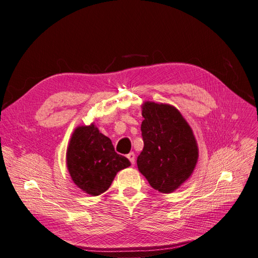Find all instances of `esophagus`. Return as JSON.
Segmentation results:
<instances>
[{"mask_svg":"<svg viewBox=\"0 0 258 258\" xmlns=\"http://www.w3.org/2000/svg\"><path fill=\"white\" fill-rule=\"evenodd\" d=\"M127 157H128V159L130 160L132 165H135V163H136V154L134 152H131L127 155Z\"/></svg>","mask_w":258,"mask_h":258,"instance_id":"1","label":"esophagus"}]
</instances>
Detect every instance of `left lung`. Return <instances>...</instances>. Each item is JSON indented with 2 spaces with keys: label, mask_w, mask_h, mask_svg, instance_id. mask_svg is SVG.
Returning a JSON list of instances; mask_svg holds the SVG:
<instances>
[{
  "label": "left lung",
  "mask_w": 258,
  "mask_h": 258,
  "mask_svg": "<svg viewBox=\"0 0 258 258\" xmlns=\"http://www.w3.org/2000/svg\"><path fill=\"white\" fill-rule=\"evenodd\" d=\"M144 147L139 171L154 189L170 194L189 178L198 160V146L189 124L176 108L147 101L142 105Z\"/></svg>",
  "instance_id": "left-lung-1"
}]
</instances>
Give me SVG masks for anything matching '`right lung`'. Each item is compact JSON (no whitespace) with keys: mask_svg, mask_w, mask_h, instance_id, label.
Returning <instances> with one entry per match:
<instances>
[{"mask_svg":"<svg viewBox=\"0 0 258 258\" xmlns=\"http://www.w3.org/2000/svg\"><path fill=\"white\" fill-rule=\"evenodd\" d=\"M67 165L77 187L99 196L108 189L118 171L130 166V161L117 154L111 140L91 123L74 130L67 151Z\"/></svg>","mask_w":258,"mask_h":258,"instance_id":"1","label":"right lung"}]
</instances>
